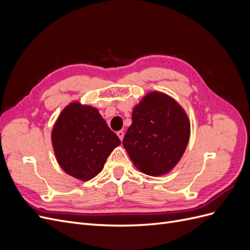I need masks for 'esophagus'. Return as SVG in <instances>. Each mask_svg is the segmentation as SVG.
<instances>
[{"label":"esophagus","mask_w":250,"mask_h":250,"mask_svg":"<svg viewBox=\"0 0 250 250\" xmlns=\"http://www.w3.org/2000/svg\"><path fill=\"white\" fill-rule=\"evenodd\" d=\"M117 134H118L119 139L121 140V142H122V141H123V138H124V132H123V131H118Z\"/></svg>","instance_id":"1"}]
</instances>
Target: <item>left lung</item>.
Listing matches in <instances>:
<instances>
[{"mask_svg": "<svg viewBox=\"0 0 250 250\" xmlns=\"http://www.w3.org/2000/svg\"><path fill=\"white\" fill-rule=\"evenodd\" d=\"M190 134L185 109L167 94L150 92L133 108L123 146L141 172L161 176L180 161Z\"/></svg>", "mask_w": 250, "mask_h": 250, "instance_id": "obj_1", "label": "left lung"}]
</instances>
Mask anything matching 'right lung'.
<instances>
[{
    "label": "right lung",
    "mask_w": 250,
    "mask_h": 250,
    "mask_svg": "<svg viewBox=\"0 0 250 250\" xmlns=\"http://www.w3.org/2000/svg\"><path fill=\"white\" fill-rule=\"evenodd\" d=\"M56 160L69 175L87 181L98 175L121 141L97 108L72 102L63 108L52 130Z\"/></svg>",
    "instance_id": "right-lung-1"
}]
</instances>
